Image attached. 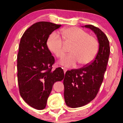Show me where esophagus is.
<instances>
[{"mask_svg": "<svg viewBox=\"0 0 123 123\" xmlns=\"http://www.w3.org/2000/svg\"><path fill=\"white\" fill-rule=\"evenodd\" d=\"M62 69H63V70H64V74H65L66 72L67 71V69H66L65 68H62Z\"/></svg>", "mask_w": 123, "mask_h": 123, "instance_id": "obj_1", "label": "esophagus"}]
</instances>
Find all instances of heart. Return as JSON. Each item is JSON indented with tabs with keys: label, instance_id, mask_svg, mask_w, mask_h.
Masks as SVG:
<instances>
[{
	"label": "heart",
	"instance_id": "1",
	"mask_svg": "<svg viewBox=\"0 0 123 123\" xmlns=\"http://www.w3.org/2000/svg\"><path fill=\"white\" fill-rule=\"evenodd\" d=\"M64 40L73 43L70 49V54L59 62V64L70 68L77 65L78 62L81 65L90 64L96 56L98 50L97 40L90 36L87 32L75 27L65 28L61 31ZM47 46L57 58H62L65 55L64 42L59 34L51 33L47 40Z\"/></svg>",
	"mask_w": 123,
	"mask_h": 123
}]
</instances>
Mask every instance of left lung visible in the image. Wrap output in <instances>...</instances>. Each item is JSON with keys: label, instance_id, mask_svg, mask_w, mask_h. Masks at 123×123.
I'll use <instances>...</instances> for the list:
<instances>
[{"label": "left lung", "instance_id": "left-lung-1", "mask_svg": "<svg viewBox=\"0 0 123 123\" xmlns=\"http://www.w3.org/2000/svg\"><path fill=\"white\" fill-rule=\"evenodd\" d=\"M82 27L90 28L96 35L98 51L90 64L65 73L64 97L66 105L72 108L83 106L95 98L103 82L110 55L109 41L105 33L92 25Z\"/></svg>", "mask_w": 123, "mask_h": 123}]
</instances>
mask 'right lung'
Returning a JSON list of instances; mask_svg holds the SVG:
<instances>
[{
  "label": "right lung",
  "mask_w": 123,
  "mask_h": 123,
  "mask_svg": "<svg viewBox=\"0 0 123 123\" xmlns=\"http://www.w3.org/2000/svg\"><path fill=\"white\" fill-rule=\"evenodd\" d=\"M61 25L39 22L30 27L22 36L17 56L18 82L23 100L37 110L46 107L57 81L64 79L62 68L52 70L55 59L46 43L49 36Z\"/></svg>",
  "instance_id": "obj_1"
}]
</instances>
